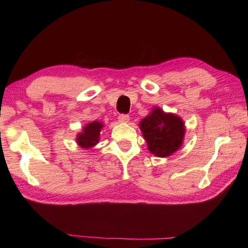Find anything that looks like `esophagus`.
<instances>
[{"label": "esophagus", "instance_id": "esophagus-1", "mask_svg": "<svg viewBox=\"0 0 248 248\" xmlns=\"http://www.w3.org/2000/svg\"><path fill=\"white\" fill-rule=\"evenodd\" d=\"M118 120H119V123H128V121L130 120V116L127 114H120L118 116Z\"/></svg>", "mask_w": 248, "mask_h": 248}]
</instances>
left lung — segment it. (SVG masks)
<instances>
[{
	"label": "left lung",
	"instance_id": "obj_1",
	"mask_svg": "<svg viewBox=\"0 0 248 248\" xmlns=\"http://www.w3.org/2000/svg\"><path fill=\"white\" fill-rule=\"evenodd\" d=\"M140 131L148 144V149L156 156H168L182 145L184 124L180 117L173 114H166L159 108L140 124Z\"/></svg>",
	"mask_w": 248,
	"mask_h": 248
}]
</instances>
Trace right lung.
<instances>
[{
	"label": "right lung",
	"mask_w": 248,
	"mask_h": 248,
	"mask_svg": "<svg viewBox=\"0 0 248 248\" xmlns=\"http://www.w3.org/2000/svg\"><path fill=\"white\" fill-rule=\"evenodd\" d=\"M102 127V124L99 123V121H93V123L88 124L86 127L83 129V132L78 135L77 143L80 145L82 148H91V147L94 146L99 141L100 131H101Z\"/></svg>",
	"instance_id": "right-lung-1"
}]
</instances>
